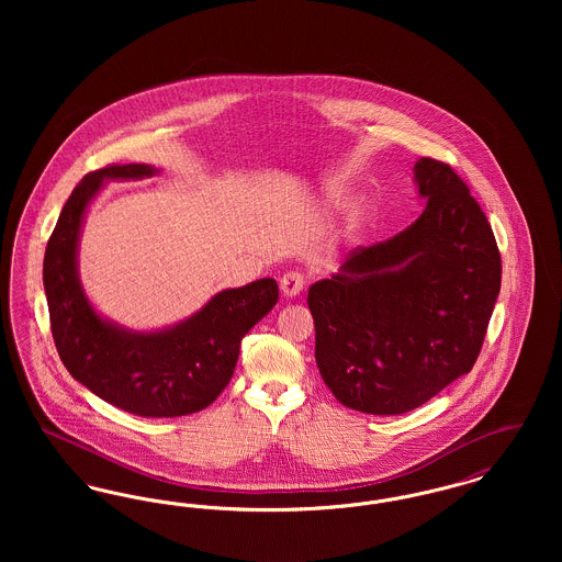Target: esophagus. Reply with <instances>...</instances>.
I'll return each instance as SVG.
<instances>
[{
    "label": "esophagus",
    "instance_id": "34e87169",
    "mask_svg": "<svg viewBox=\"0 0 562 562\" xmlns=\"http://www.w3.org/2000/svg\"><path fill=\"white\" fill-rule=\"evenodd\" d=\"M280 289H282L284 296L293 299V296H296V294L305 289V278L299 271H289L280 280Z\"/></svg>",
    "mask_w": 562,
    "mask_h": 562
}]
</instances>
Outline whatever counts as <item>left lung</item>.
Segmentation results:
<instances>
[{
	"label": "left lung",
	"mask_w": 562,
	"mask_h": 562,
	"mask_svg": "<svg viewBox=\"0 0 562 562\" xmlns=\"http://www.w3.org/2000/svg\"><path fill=\"white\" fill-rule=\"evenodd\" d=\"M413 172L419 218L353 248L307 293L324 383L371 415L408 413L470 373L502 286L497 241L468 186L431 158Z\"/></svg>",
	"instance_id": "1"
}]
</instances>
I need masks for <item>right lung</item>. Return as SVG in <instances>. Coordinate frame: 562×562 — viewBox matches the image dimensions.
Here are the masks:
<instances>
[{
  "instance_id": "right-lung-1",
  "label": "right lung",
  "mask_w": 562,
  "mask_h": 562,
  "mask_svg": "<svg viewBox=\"0 0 562 562\" xmlns=\"http://www.w3.org/2000/svg\"><path fill=\"white\" fill-rule=\"evenodd\" d=\"M149 164H111L88 172L56 221L44 257L54 346L67 371L99 398L140 417H181L209 404L229 383L241 337L278 303V284L261 278L227 289L188 321L136 333L99 316L83 293L78 241L88 204L105 181L154 177Z\"/></svg>"
}]
</instances>
